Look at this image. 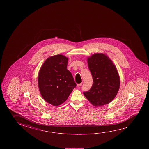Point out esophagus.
Masks as SVG:
<instances>
[{"label": "esophagus", "instance_id": "esophagus-1", "mask_svg": "<svg viewBox=\"0 0 149 149\" xmlns=\"http://www.w3.org/2000/svg\"><path fill=\"white\" fill-rule=\"evenodd\" d=\"M82 84H83V83H80V84H77V86L79 87H81V86L82 85Z\"/></svg>", "mask_w": 149, "mask_h": 149}]
</instances>
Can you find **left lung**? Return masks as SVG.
Instances as JSON below:
<instances>
[{
  "instance_id": "1",
  "label": "left lung",
  "mask_w": 149,
  "mask_h": 149,
  "mask_svg": "<svg viewBox=\"0 0 149 149\" xmlns=\"http://www.w3.org/2000/svg\"><path fill=\"white\" fill-rule=\"evenodd\" d=\"M87 62L93 83L90 90L84 92V95L94 106L107 104L114 99L120 89L117 68L108 56L102 53L89 56Z\"/></svg>"
}]
</instances>
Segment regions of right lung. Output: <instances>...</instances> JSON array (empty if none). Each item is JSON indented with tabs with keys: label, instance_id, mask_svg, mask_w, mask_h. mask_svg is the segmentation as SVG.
I'll return each mask as SVG.
<instances>
[{
	"label": "right lung",
	"instance_id": "add662e5",
	"mask_svg": "<svg viewBox=\"0 0 149 149\" xmlns=\"http://www.w3.org/2000/svg\"><path fill=\"white\" fill-rule=\"evenodd\" d=\"M68 58L62 54L50 56L42 64L38 75V85L42 98L51 105L64 102L76 84L67 69Z\"/></svg>",
	"mask_w": 149,
	"mask_h": 149
}]
</instances>
